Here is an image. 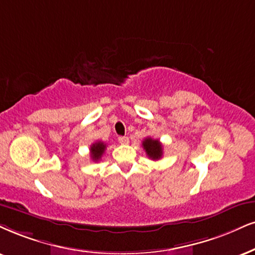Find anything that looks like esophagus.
<instances>
[{"label":"esophagus","instance_id":"obj_1","mask_svg":"<svg viewBox=\"0 0 255 255\" xmlns=\"http://www.w3.org/2000/svg\"><path fill=\"white\" fill-rule=\"evenodd\" d=\"M118 142L123 145H127V144H128V138L127 136H121L118 138Z\"/></svg>","mask_w":255,"mask_h":255}]
</instances>
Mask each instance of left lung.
I'll use <instances>...</instances> for the list:
<instances>
[{
    "label": "left lung",
    "instance_id": "1",
    "mask_svg": "<svg viewBox=\"0 0 255 255\" xmlns=\"http://www.w3.org/2000/svg\"><path fill=\"white\" fill-rule=\"evenodd\" d=\"M143 149L145 150L147 157L153 161L162 158L163 146L158 139H152L151 137H146L142 143Z\"/></svg>",
    "mask_w": 255,
    "mask_h": 255
}]
</instances>
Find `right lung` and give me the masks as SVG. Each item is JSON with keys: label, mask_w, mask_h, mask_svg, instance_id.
Wrapping results in <instances>:
<instances>
[{"label": "right lung", "mask_w": 255, "mask_h": 255, "mask_svg": "<svg viewBox=\"0 0 255 255\" xmlns=\"http://www.w3.org/2000/svg\"><path fill=\"white\" fill-rule=\"evenodd\" d=\"M106 149V144L103 142H96L93 143L90 147V152H91V158L93 159L94 162H98L102 156L104 155Z\"/></svg>", "instance_id": "add662e5"}]
</instances>
